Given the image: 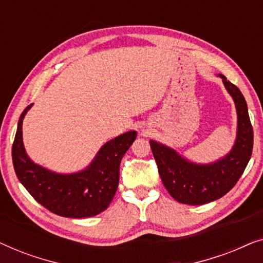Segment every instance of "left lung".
Here are the masks:
<instances>
[{
    "mask_svg": "<svg viewBox=\"0 0 263 263\" xmlns=\"http://www.w3.org/2000/svg\"><path fill=\"white\" fill-rule=\"evenodd\" d=\"M226 91L232 97L237 110V135L231 151L210 164L190 161L171 147L151 140L149 145L158 165L163 184L176 201L185 204H204L228 194L243 175L251 153L254 133L247 102L239 88L222 74Z\"/></svg>",
    "mask_w": 263,
    "mask_h": 263,
    "instance_id": "left-lung-1",
    "label": "left lung"
}]
</instances>
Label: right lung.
<instances>
[{
    "instance_id": "right-lung-1",
    "label": "right lung",
    "mask_w": 263,
    "mask_h": 263,
    "mask_svg": "<svg viewBox=\"0 0 263 263\" xmlns=\"http://www.w3.org/2000/svg\"><path fill=\"white\" fill-rule=\"evenodd\" d=\"M28 105L17 122L12 158L15 174L33 199L52 213L67 218H89L109 207L120 181V164L138 133L130 130L104 143L84 170L59 174L35 164L23 142V121Z\"/></svg>"
}]
</instances>
